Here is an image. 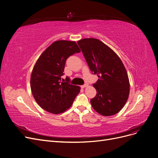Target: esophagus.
I'll return each instance as SVG.
<instances>
[{
    "label": "esophagus",
    "mask_w": 158,
    "mask_h": 158,
    "mask_svg": "<svg viewBox=\"0 0 158 158\" xmlns=\"http://www.w3.org/2000/svg\"><path fill=\"white\" fill-rule=\"evenodd\" d=\"M81 88H85V87H88V84H84V85H81Z\"/></svg>",
    "instance_id": "34e87169"
}]
</instances>
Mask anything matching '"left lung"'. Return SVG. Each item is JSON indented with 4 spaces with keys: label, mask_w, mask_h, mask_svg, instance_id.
I'll list each match as a JSON object with an SVG mask.
<instances>
[{
    "label": "left lung",
    "mask_w": 158,
    "mask_h": 158,
    "mask_svg": "<svg viewBox=\"0 0 158 158\" xmlns=\"http://www.w3.org/2000/svg\"><path fill=\"white\" fill-rule=\"evenodd\" d=\"M77 43L91 71L98 77L93 84L97 94L91 100L93 108L103 116L116 114L124 106L130 93L123 63L111 48L97 39L84 38Z\"/></svg>",
    "instance_id": "8db88e82"
}]
</instances>
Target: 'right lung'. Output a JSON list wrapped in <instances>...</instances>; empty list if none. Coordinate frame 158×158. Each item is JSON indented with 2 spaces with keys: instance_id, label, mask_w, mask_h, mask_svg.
Listing matches in <instances>:
<instances>
[{
  "instance_id": "obj_1",
  "label": "right lung",
  "mask_w": 158,
  "mask_h": 158,
  "mask_svg": "<svg viewBox=\"0 0 158 158\" xmlns=\"http://www.w3.org/2000/svg\"><path fill=\"white\" fill-rule=\"evenodd\" d=\"M80 52L75 41L59 40L52 43L37 59L30 77V87L36 102L53 114L65 112L72 106L80 87L69 84L64 75L69 56Z\"/></svg>"
}]
</instances>
